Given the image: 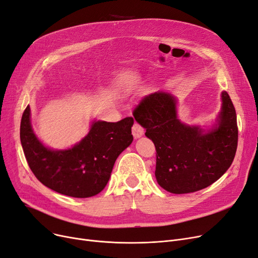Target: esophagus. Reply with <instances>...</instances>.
<instances>
[{
  "instance_id": "esophagus-1",
  "label": "esophagus",
  "mask_w": 258,
  "mask_h": 258,
  "mask_svg": "<svg viewBox=\"0 0 258 258\" xmlns=\"http://www.w3.org/2000/svg\"><path fill=\"white\" fill-rule=\"evenodd\" d=\"M132 131H133V136H134V138H135V139L140 138L144 134V130L139 124H137V123H135V124L133 125Z\"/></svg>"
}]
</instances>
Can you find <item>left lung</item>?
Returning <instances> with one entry per match:
<instances>
[{
	"mask_svg": "<svg viewBox=\"0 0 258 258\" xmlns=\"http://www.w3.org/2000/svg\"><path fill=\"white\" fill-rule=\"evenodd\" d=\"M211 125L186 124L179 119L177 98L166 91L145 96L134 118L147 130L157 152L155 177L173 194L203 189L227 172L237 149L236 113L227 92Z\"/></svg>",
	"mask_w": 258,
	"mask_h": 258,
	"instance_id": "8db88e82",
	"label": "left lung"
}]
</instances>
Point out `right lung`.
<instances>
[{"label":"right lung","mask_w":258,"mask_h":258,"mask_svg":"<svg viewBox=\"0 0 258 258\" xmlns=\"http://www.w3.org/2000/svg\"><path fill=\"white\" fill-rule=\"evenodd\" d=\"M133 118L118 122L94 119L79 142L67 149H51L33 131L28 105L22 116L20 138L30 170L44 185L66 196L87 198L107 184L118 156L133 142Z\"/></svg>","instance_id":"obj_1"}]
</instances>
